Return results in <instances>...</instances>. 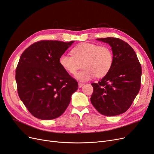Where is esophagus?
Returning <instances> with one entry per match:
<instances>
[{"label":"esophagus","mask_w":154,"mask_h":154,"mask_svg":"<svg viewBox=\"0 0 154 154\" xmlns=\"http://www.w3.org/2000/svg\"><path fill=\"white\" fill-rule=\"evenodd\" d=\"M84 85H85L84 83H78V87H79V88H81V87H82Z\"/></svg>","instance_id":"1"}]
</instances>
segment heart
<instances>
[{"mask_svg":"<svg viewBox=\"0 0 154 154\" xmlns=\"http://www.w3.org/2000/svg\"><path fill=\"white\" fill-rule=\"evenodd\" d=\"M72 56L63 54L59 58V64L65 71L75 74L82 63L84 69L76 76L80 82L91 80L95 76L101 78L107 74L112 66L114 58L111 49L107 46L92 43H82L74 48Z\"/></svg>","mask_w":154,"mask_h":154,"instance_id":"1","label":"heart"}]
</instances>
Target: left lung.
Here are the masks:
<instances>
[{
    "mask_svg": "<svg viewBox=\"0 0 154 154\" xmlns=\"http://www.w3.org/2000/svg\"><path fill=\"white\" fill-rule=\"evenodd\" d=\"M96 40L110 45L114 62L107 74L91 84V101L100 114L117 116L130 108L140 90L141 66L134 50L123 40L112 37Z\"/></svg>",
    "mask_w": 154,
    "mask_h": 154,
    "instance_id": "8db88e82",
    "label": "left lung"
}]
</instances>
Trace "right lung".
<instances>
[{"label":"right lung","mask_w":154,"mask_h":154,"mask_svg":"<svg viewBox=\"0 0 154 154\" xmlns=\"http://www.w3.org/2000/svg\"><path fill=\"white\" fill-rule=\"evenodd\" d=\"M74 41L42 40L22 54L15 79L20 99L29 112L43 120L53 119L67 108L78 82L60 67L59 58Z\"/></svg>","instance_id":"1"}]
</instances>
